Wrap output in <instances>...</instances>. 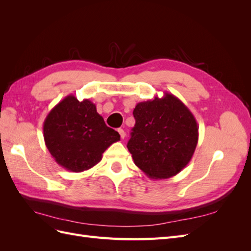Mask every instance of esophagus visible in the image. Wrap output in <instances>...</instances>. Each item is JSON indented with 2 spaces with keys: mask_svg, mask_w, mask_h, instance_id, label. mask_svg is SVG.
<instances>
[{
  "mask_svg": "<svg viewBox=\"0 0 251 251\" xmlns=\"http://www.w3.org/2000/svg\"><path fill=\"white\" fill-rule=\"evenodd\" d=\"M118 133H119V135H120L121 139H125V137H126V132L123 130V128H118Z\"/></svg>",
  "mask_w": 251,
  "mask_h": 251,
  "instance_id": "obj_1",
  "label": "esophagus"
}]
</instances>
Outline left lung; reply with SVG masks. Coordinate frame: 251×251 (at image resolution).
<instances>
[{
	"mask_svg": "<svg viewBox=\"0 0 251 251\" xmlns=\"http://www.w3.org/2000/svg\"><path fill=\"white\" fill-rule=\"evenodd\" d=\"M133 115L136 124L127 142L134 163L151 179L176 176L191 161L199 139L193 113L178 97L138 102Z\"/></svg>",
	"mask_w": 251,
	"mask_h": 251,
	"instance_id": "obj_1",
	"label": "left lung"
}]
</instances>
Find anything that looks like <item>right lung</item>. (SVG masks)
Here are the masks:
<instances>
[{"label": "right lung", "instance_id": "1", "mask_svg": "<svg viewBox=\"0 0 251 251\" xmlns=\"http://www.w3.org/2000/svg\"><path fill=\"white\" fill-rule=\"evenodd\" d=\"M45 144L55 162L67 171L80 173L101 160L103 151L120 140L107 126L89 100L66 96L47 115L43 126Z\"/></svg>", "mask_w": 251, "mask_h": 251}]
</instances>
